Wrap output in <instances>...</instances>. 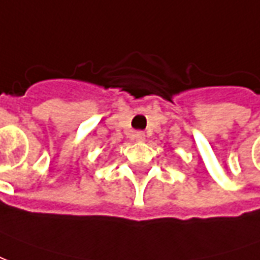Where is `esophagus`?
<instances>
[{
    "mask_svg": "<svg viewBox=\"0 0 260 260\" xmlns=\"http://www.w3.org/2000/svg\"><path fill=\"white\" fill-rule=\"evenodd\" d=\"M134 137H136L137 141H144V140H145V134H144V132H137Z\"/></svg>",
    "mask_w": 260,
    "mask_h": 260,
    "instance_id": "esophagus-1",
    "label": "esophagus"
}]
</instances>
